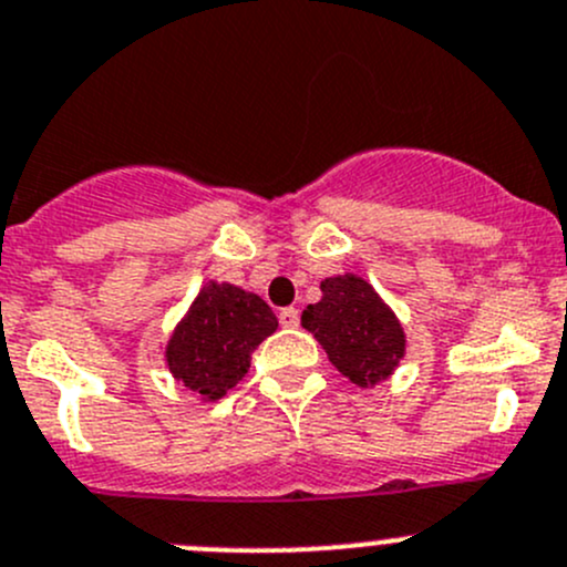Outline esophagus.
Listing matches in <instances>:
<instances>
[{
	"instance_id": "esophagus-1",
	"label": "esophagus",
	"mask_w": 567,
	"mask_h": 567,
	"mask_svg": "<svg viewBox=\"0 0 567 567\" xmlns=\"http://www.w3.org/2000/svg\"><path fill=\"white\" fill-rule=\"evenodd\" d=\"M278 322H281L284 328H297V324H300V311H297V308H281Z\"/></svg>"
}]
</instances>
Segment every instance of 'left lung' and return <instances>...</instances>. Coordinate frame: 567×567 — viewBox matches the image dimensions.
<instances>
[{"label": "left lung", "mask_w": 567, "mask_h": 567, "mask_svg": "<svg viewBox=\"0 0 567 567\" xmlns=\"http://www.w3.org/2000/svg\"><path fill=\"white\" fill-rule=\"evenodd\" d=\"M302 328L328 352L330 363L358 385H374L394 372L405 333L378 291L363 278H324L322 300L308 306Z\"/></svg>", "instance_id": "1"}]
</instances>
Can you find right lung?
<instances>
[{"label":"right lung","instance_id":"1","mask_svg":"<svg viewBox=\"0 0 567 567\" xmlns=\"http://www.w3.org/2000/svg\"><path fill=\"white\" fill-rule=\"evenodd\" d=\"M276 328V313L261 297L206 284L167 344V367L193 394L220 400L248 374L250 355Z\"/></svg>","mask_w":567,"mask_h":567}]
</instances>
